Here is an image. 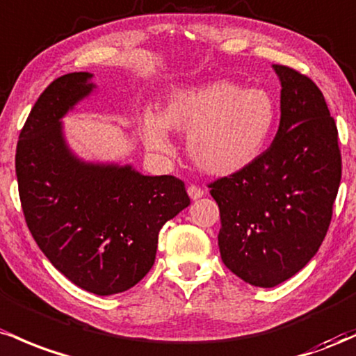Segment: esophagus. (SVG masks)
Wrapping results in <instances>:
<instances>
[{
    "label": "esophagus",
    "instance_id": "obj_1",
    "mask_svg": "<svg viewBox=\"0 0 356 356\" xmlns=\"http://www.w3.org/2000/svg\"><path fill=\"white\" fill-rule=\"evenodd\" d=\"M188 195H190L191 200H198V198H202L203 195H205V190L200 188V186H197V185H190L188 186Z\"/></svg>",
    "mask_w": 356,
    "mask_h": 356
}]
</instances>
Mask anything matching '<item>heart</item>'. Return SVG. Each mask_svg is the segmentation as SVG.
Returning <instances> with one entry per match:
<instances>
[{"label":"heart","mask_w":356,"mask_h":356,"mask_svg":"<svg viewBox=\"0 0 356 356\" xmlns=\"http://www.w3.org/2000/svg\"><path fill=\"white\" fill-rule=\"evenodd\" d=\"M277 109L269 92L215 81L170 95L161 119L146 114L143 133L151 151L171 153L166 129L188 136L186 149L200 170L229 177L262 154L273 134Z\"/></svg>","instance_id":"1"}]
</instances>
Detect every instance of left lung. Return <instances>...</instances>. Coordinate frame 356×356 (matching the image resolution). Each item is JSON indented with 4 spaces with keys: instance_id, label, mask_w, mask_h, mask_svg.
I'll list each match as a JSON object with an SVG mask.
<instances>
[{
    "instance_id": "8db88e82",
    "label": "left lung",
    "mask_w": 356,
    "mask_h": 356,
    "mask_svg": "<svg viewBox=\"0 0 356 356\" xmlns=\"http://www.w3.org/2000/svg\"><path fill=\"white\" fill-rule=\"evenodd\" d=\"M281 122L250 166L209 185L220 210L218 247L237 277L274 287L318 252L341 179L338 129L323 92L301 72L274 65Z\"/></svg>"
}]
</instances>
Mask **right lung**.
<instances>
[{"label": "right lung", "mask_w": 356, "mask_h": 356, "mask_svg": "<svg viewBox=\"0 0 356 356\" xmlns=\"http://www.w3.org/2000/svg\"><path fill=\"white\" fill-rule=\"evenodd\" d=\"M90 77L62 75L40 94L19 133L15 168L23 215L42 252L75 286L111 296L149 273L159 230L190 197L171 175L145 177L70 153L60 119L90 94Z\"/></svg>", "instance_id": "1"}]
</instances>
